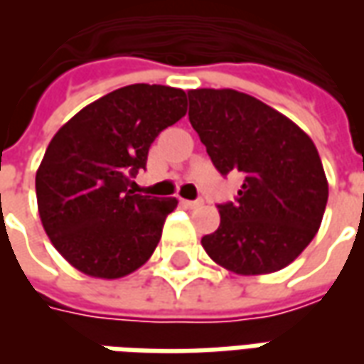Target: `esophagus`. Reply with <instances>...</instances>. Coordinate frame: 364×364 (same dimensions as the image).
<instances>
[{"instance_id": "34e87169", "label": "esophagus", "mask_w": 364, "mask_h": 364, "mask_svg": "<svg viewBox=\"0 0 364 364\" xmlns=\"http://www.w3.org/2000/svg\"><path fill=\"white\" fill-rule=\"evenodd\" d=\"M181 205L185 208H198V206H203V200H181Z\"/></svg>"}]
</instances>
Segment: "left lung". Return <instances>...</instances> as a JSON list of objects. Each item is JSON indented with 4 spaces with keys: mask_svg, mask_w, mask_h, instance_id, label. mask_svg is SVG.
Masks as SVG:
<instances>
[{
    "mask_svg": "<svg viewBox=\"0 0 364 364\" xmlns=\"http://www.w3.org/2000/svg\"><path fill=\"white\" fill-rule=\"evenodd\" d=\"M189 120L222 175H245L220 226L200 240L236 274L281 271L320 230L328 179L312 138L259 99L236 90H191Z\"/></svg>",
    "mask_w": 364,
    "mask_h": 364,
    "instance_id": "1",
    "label": "left lung"
}]
</instances>
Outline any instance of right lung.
<instances>
[{"label": "right lung", "mask_w": 364, "mask_h": 364, "mask_svg": "<svg viewBox=\"0 0 364 364\" xmlns=\"http://www.w3.org/2000/svg\"><path fill=\"white\" fill-rule=\"evenodd\" d=\"M187 112L185 91L134 83L107 93L54 134L36 171L44 232L64 259L95 279L150 259L177 198L134 195L156 136Z\"/></svg>", "instance_id": "obj_1"}]
</instances>
